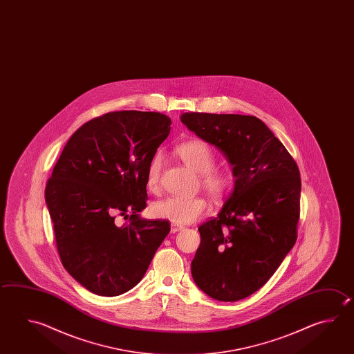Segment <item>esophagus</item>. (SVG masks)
<instances>
[{
    "instance_id": "1",
    "label": "esophagus",
    "mask_w": 354,
    "mask_h": 354,
    "mask_svg": "<svg viewBox=\"0 0 354 354\" xmlns=\"http://www.w3.org/2000/svg\"><path fill=\"white\" fill-rule=\"evenodd\" d=\"M181 229H184L183 225H179V224H174V223H171V233H178V232H180Z\"/></svg>"
}]
</instances>
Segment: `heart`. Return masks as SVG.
I'll list each match as a JSON object with an SVG mask.
<instances>
[{
    "instance_id": "obj_1",
    "label": "heart",
    "mask_w": 354,
    "mask_h": 354,
    "mask_svg": "<svg viewBox=\"0 0 354 354\" xmlns=\"http://www.w3.org/2000/svg\"><path fill=\"white\" fill-rule=\"evenodd\" d=\"M175 155L187 167L199 174L201 187L215 199H223L233 190L235 176L233 171L225 167H214L215 153L207 142L189 140L175 147ZM162 156L156 153L151 158L147 169L145 185L150 193L160 190ZM210 204L207 198L196 195L192 198L169 196L156 201L151 205L153 218L165 219L174 224H189L207 213Z\"/></svg>"
}]
</instances>
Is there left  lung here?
<instances>
[{"instance_id":"obj_1","label":"left lung","mask_w":354,"mask_h":354,"mask_svg":"<svg viewBox=\"0 0 354 354\" xmlns=\"http://www.w3.org/2000/svg\"><path fill=\"white\" fill-rule=\"evenodd\" d=\"M181 121L224 153L235 176L221 213L199 227L194 281L214 299H244L270 279L295 244L299 169L255 116L185 113Z\"/></svg>"}]
</instances>
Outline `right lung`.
I'll return each instance as SVG.
<instances>
[{
    "label": "right lung",
    "mask_w": 354,
    "mask_h": 354,
    "mask_svg": "<svg viewBox=\"0 0 354 354\" xmlns=\"http://www.w3.org/2000/svg\"><path fill=\"white\" fill-rule=\"evenodd\" d=\"M167 115L113 111L87 121L67 141L45 198L61 263L91 293L116 297L135 287L170 227L145 221L149 162L170 133ZM131 214L124 227L118 214Z\"/></svg>",
    "instance_id": "right-lung-1"
}]
</instances>
